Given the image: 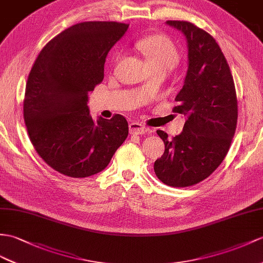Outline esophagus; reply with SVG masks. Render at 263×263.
Here are the masks:
<instances>
[{
	"label": "esophagus",
	"mask_w": 263,
	"mask_h": 263,
	"mask_svg": "<svg viewBox=\"0 0 263 263\" xmlns=\"http://www.w3.org/2000/svg\"><path fill=\"white\" fill-rule=\"evenodd\" d=\"M149 130L148 127H146L139 123H130L129 124V133L132 135H140Z\"/></svg>",
	"instance_id": "esophagus-1"
}]
</instances>
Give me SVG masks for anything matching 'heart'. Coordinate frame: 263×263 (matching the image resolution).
I'll return each mask as SVG.
<instances>
[{"mask_svg": "<svg viewBox=\"0 0 263 263\" xmlns=\"http://www.w3.org/2000/svg\"><path fill=\"white\" fill-rule=\"evenodd\" d=\"M148 66H164L171 69L178 61V52L173 42L164 35H149L137 42Z\"/></svg>", "mask_w": 263, "mask_h": 263, "instance_id": "heart-1", "label": "heart"}]
</instances>
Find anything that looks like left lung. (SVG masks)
<instances>
[{
    "mask_svg": "<svg viewBox=\"0 0 263 263\" xmlns=\"http://www.w3.org/2000/svg\"><path fill=\"white\" fill-rule=\"evenodd\" d=\"M166 24L181 31L187 42V71L173 109L186 120L173 139L157 130L165 152L154 171L168 186L186 187L205 180L226 157L236 128L238 101L230 67L214 37L186 21Z\"/></svg>",
    "mask_w": 263,
    "mask_h": 263,
    "instance_id": "8db88e82",
    "label": "left lung"
}]
</instances>
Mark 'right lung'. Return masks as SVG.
Segmentation results:
<instances>
[{
  "instance_id": "add662e5",
  "label": "right lung",
  "mask_w": 263,
  "mask_h": 263,
  "mask_svg": "<svg viewBox=\"0 0 263 263\" xmlns=\"http://www.w3.org/2000/svg\"><path fill=\"white\" fill-rule=\"evenodd\" d=\"M128 24L82 22L49 41L32 67L23 104L32 145L50 167L88 177L107 167L128 136L124 116L95 121L88 92L104 79L106 57Z\"/></svg>"
}]
</instances>
